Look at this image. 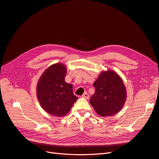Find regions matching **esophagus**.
Wrapping results in <instances>:
<instances>
[{"label": "esophagus", "mask_w": 159, "mask_h": 159, "mask_svg": "<svg viewBox=\"0 0 159 159\" xmlns=\"http://www.w3.org/2000/svg\"><path fill=\"white\" fill-rule=\"evenodd\" d=\"M82 98H85V99H88L89 98V95L87 93H84L83 95H82V96H81Z\"/></svg>", "instance_id": "1"}]
</instances>
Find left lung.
Returning a JSON list of instances; mask_svg holds the SVG:
<instances>
[{"label":"left lung","mask_w":159,"mask_h":159,"mask_svg":"<svg viewBox=\"0 0 159 159\" xmlns=\"http://www.w3.org/2000/svg\"><path fill=\"white\" fill-rule=\"evenodd\" d=\"M95 93L90 103L100 116L118 113L126 99V90L120 76L113 70H103L93 83Z\"/></svg>","instance_id":"obj_1"}]
</instances>
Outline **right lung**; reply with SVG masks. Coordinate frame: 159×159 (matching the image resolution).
<instances>
[{"label": "right lung", "mask_w": 159, "mask_h": 159, "mask_svg": "<svg viewBox=\"0 0 159 159\" xmlns=\"http://www.w3.org/2000/svg\"><path fill=\"white\" fill-rule=\"evenodd\" d=\"M67 68L63 63H54L40 76L37 86V96L42 108L52 116H63L71 109L78 98L73 86L65 81Z\"/></svg>", "instance_id": "1"}]
</instances>
